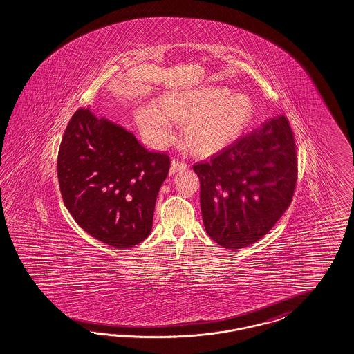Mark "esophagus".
<instances>
[{"mask_svg": "<svg viewBox=\"0 0 354 354\" xmlns=\"http://www.w3.org/2000/svg\"><path fill=\"white\" fill-rule=\"evenodd\" d=\"M187 167H188V163L183 162V161H179V160L174 158L171 161L170 174H174V172L178 171V170H184V169H187Z\"/></svg>", "mask_w": 354, "mask_h": 354, "instance_id": "34e87169", "label": "esophagus"}]
</instances>
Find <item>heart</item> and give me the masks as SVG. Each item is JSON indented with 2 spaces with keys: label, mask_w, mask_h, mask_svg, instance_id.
<instances>
[{
  "label": "heart",
  "mask_w": 354,
  "mask_h": 354,
  "mask_svg": "<svg viewBox=\"0 0 354 354\" xmlns=\"http://www.w3.org/2000/svg\"><path fill=\"white\" fill-rule=\"evenodd\" d=\"M254 115L250 96L228 87L169 90L153 105L136 109L135 120L144 136L156 147L172 140L171 121L183 124V143L194 154L207 156L233 143Z\"/></svg>",
  "instance_id": "1"
}]
</instances>
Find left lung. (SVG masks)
Here are the masks:
<instances>
[{
    "mask_svg": "<svg viewBox=\"0 0 354 354\" xmlns=\"http://www.w3.org/2000/svg\"><path fill=\"white\" fill-rule=\"evenodd\" d=\"M193 170L211 239L225 249L255 243L276 225L295 192V140L286 117L268 121Z\"/></svg>",
    "mask_w": 354,
    "mask_h": 354,
    "instance_id": "left-lung-1",
    "label": "left lung"
}]
</instances>
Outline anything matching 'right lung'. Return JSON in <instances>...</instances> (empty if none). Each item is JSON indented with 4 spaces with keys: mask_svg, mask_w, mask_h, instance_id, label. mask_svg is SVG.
Listing matches in <instances>:
<instances>
[{
    "mask_svg": "<svg viewBox=\"0 0 354 354\" xmlns=\"http://www.w3.org/2000/svg\"><path fill=\"white\" fill-rule=\"evenodd\" d=\"M169 169L167 153L148 151L88 106L72 115L57 153L68 211L90 236L115 249H130L149 236Z\"/></svg>",
    "mask_w": 354,
    "mask_h": 354,
    "instance_id": "obj_1",
    "label": "right lung"
}]
</instances>
